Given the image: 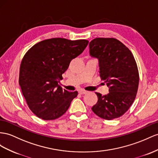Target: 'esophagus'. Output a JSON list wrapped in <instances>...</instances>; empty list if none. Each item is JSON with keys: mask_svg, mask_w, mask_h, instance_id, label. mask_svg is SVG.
<instances>
[{"mask_svg": "<svg viewBox=\"0 0 158 158\" xmlns=\"http://www.w3.org/2000/svg\"><path fill=\"white\" fill-rule=\"evenodd\" d=\"M79 93L80 94L83 95V94H87V91H85V90H83V89H81V90H79Z\"/></svg>", "mask_w": 158, "mask_h": 158, "instance_id": "obj_1", "label": "esophagus"}]
</instances>
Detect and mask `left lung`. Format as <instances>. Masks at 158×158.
<instances>
[{
  "mask_svg": "<svg viewBox=\"0 0 158 158\" xmlns=\"http://www.w3.org/2000/svg\"><path fill=\"white\" fill-rule=\"evenodd\" d=\"M89 53L99 60L101 79L109 94L95 93L98 102L91 108L99 118L111 120L123 115L134 102L139 85V71L132 52L114 38H95L89 43Z\"/></svg>",
  "mask_w": 158,
  "mask_h": 158,
  "instance_id": "1",
  "label": "left lung"
}]
</instances>
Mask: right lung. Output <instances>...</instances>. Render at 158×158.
I'll return each mask as SVG.
<instances>
[{"instance_id":"add662e5","label":"right lung","mask_w":158,"mask_h":158,"mask_svg":"<svg viewBox=\"0 0 158 158\" xmlns=\"http://www.w3.org/2000/svg\"><path fill=\"white\" fill-rule=\"evenodd\" d=\"M88 43L85 39L52 38L35 44L24 55L19 83L28 106L38 118H60L77 96V91L63 89L59 83L71 60L82 53Z\"/></svg>"}]
</instances>
